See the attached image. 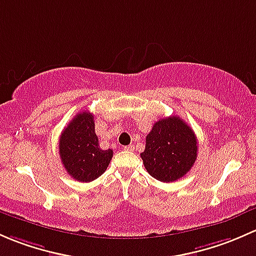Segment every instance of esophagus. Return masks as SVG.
<instances>
[{
  "mask_svg": "<svg viewBox=\"0 0 256 256\" xmlns=\"http://www.w3.org/2000/svg\"><path fill=\"white\" fill-rule=\"evenodd\" d=\"M123 149L127 150V152H133V150H134V146H132V144H130V146H126L124 148H123Z\"/></svg>",
  "mask_w": 256,
  "mask_h": 256,
  "instance_id": "1",
  "label": "esophagus"
}]
</instances>
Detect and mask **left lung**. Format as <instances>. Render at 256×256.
<instances>
[{"label":"left lung","mask_w":256,"mask_h":256,"mask_svg":"<svg viewBox=\"0 0 256 256\" xmlns=\"http://www.w3.org/2000/svg\"><path fill=\"white\" fill-rule=\"evenodd\" d=\"M146 171L162 182L185 176L197 158V138L180 117L162 118L154 123L140 154Z\"/></svg>","instance_id":"obj_1"}]
</instances>
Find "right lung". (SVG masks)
<instances>
[{
    "label": "right lung",
    "instance_id": "1",
    "mask_svg": "<svg viewBox=\"0 0 256 256\" xmlns=\"http://www.w3.org/2000/svg\"><path fill=\"white\" fill-rule=\"evenodd\" d=\"M59 154L68 174L80 182H90L102 175L113 156V150L100 148L94 133V114L80 112L64 128L59 139Z\"/></svg>",
    "mask_w": 256,
    "mask_h": 256
}]
</instances>
